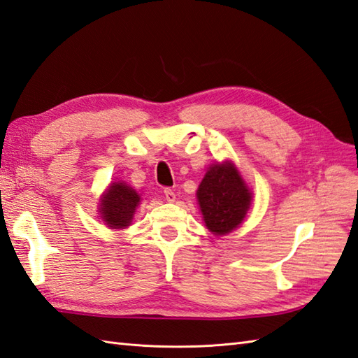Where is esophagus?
<instances>
[{"mask_svg":"<svg viewBox=\"0 0 358 358\" xmlns=\"http://www.w3.org/2000/svg\"><path fill=\"white\" fill-rule=\"evenodd\" d=\"M164 194H165V200H167V202H170V203L176 200V194H174V191L170 189V188H165Z\"/></svg>","mask_w":358,"mask_h":358,"instance_id":"esophagus-1","label":"esophagus"}]
</instances>
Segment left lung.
Instances as JSON below:
<instances>
[{"mask_svg": "<svg viewBox=\"0 0 358 358\" xmlns=\"http://www.w3.org/2000/svg\"><path fill=\"white\" fill-rule=\"evenodd\" d=\"M250 197V191L234 164L226 162L209 167L197 189L206 228L215 235L234 231L245 220Z\"/></svg>", "mask_w": 358, "mask_h": 358, "instance_id": "8db88e82", "label": "left lung"}]
</instances>
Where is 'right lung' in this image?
Returning <instances> with one entry per match:
<instances>
[{
  "instance_id": "right-lung-1",
  "label": "right lung",
  "mask_w": 358,
  "mask_h": 358,
  "mask_svg": "<svg viewBox=\"0 0 358 358\" xmlns=\"http://www.w3.org/2000/svg\"><path fill=\"white\" fill-rule=\"evenodd\" d=\"M139 203V196L134 188L126 184H112L101 199L100 214L103 222H106L109 228L120 229L126 228L132 220L135 208Z\"/></svg>"
}]
</instances>
